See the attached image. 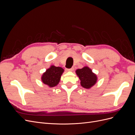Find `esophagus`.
<instances>
[{"instance_id":"1","label":"esophagus","mask_w":135,"mask_h":135,"mask_svg":"<svg viewBox=\"0 0 135 135\" xmlns=\"http://www.w3.org/2000/svg\"><path fill=\"white\" fill-rule=\"evenodd\" d=\"M67 70L69 71H72L74 70V68H71L70 69H67Z\"/></svg>"}]
</instances>
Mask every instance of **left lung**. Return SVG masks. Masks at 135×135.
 <instances>
[{"mask_svg": "<svg viewBox=\"0 0 135 135\" xmlns=\"http://www.w3.org/2000/svg\"><path fill=\"white\" fill-rule=\"evenodd\" d=\"M77 75L80 80V84L85 88H89L96 83L97 76L88 67H84L76 70Z\"/></svg>", "mask_w": 135, "mask_h": 135, "instance_id": "1", "label": "left lung"}]
</instances>
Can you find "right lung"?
Here are the masks:
<instances>
[{"instance_id": "right-lung-1", "label": "right lung", "mask_w": 135, "mask_h": 135, "mask_svg": "<svg viewBox=\"0 0 135 135\" xmlns=\"http://www.w3.org/2000/svg\"><path fill=\"white\" fill-rule=\"evenodd\" d=\"M64 71L62 68L56 67L52 65L43 74L42 76L43 83L50 87L56 86L59 83L61 76Z\"/></svg>"}]
</instances>
